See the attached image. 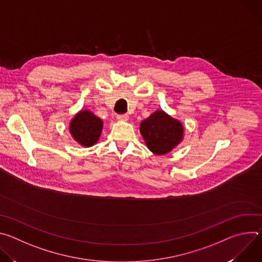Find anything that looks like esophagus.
I'll use <instances>...</instances> for the list:
<instances>
[{"label": "esophagus", "instance_id": "1", "mask_svg": "<svg viewBox=\"0 0 262 262\" xmlns=\"http://www.w3.org/2000/svg\"><path fill=\"white\" fill-rule=\"evenodd\" d=\"M117 120L120 122H126L128 120V115L127 114H123V115H118L117 116Z\"/></svg>", "mask_w": 262, "mask_h": 262}]
</instances>
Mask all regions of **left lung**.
<instances>
[{
    "instance_id": "left-lung-1",
    "label": "left lung",
    "mask_w": 262,
    "mask_h": 262,
    "mask_svg": "<svg viewBox=\"0 0 262 262\" xmlns=\"http://www.w3.org/2000/svg\"><path fill=\"white\" fill-rule=\"evenodd\" d=\"M140 133L147 148L157 156L172 151L183 140L184 127L180 120L163 110H157L140 123Z\"/></svg>"
}]
</instances>
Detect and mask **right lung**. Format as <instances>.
Instances as JSON below:
<instances>
[{
  "label": "right lung",
  "mask_w": 262,
  "mask_h": 262,
  "mask_svg": "<svg viewBox=\"0 0 262 262\" xmlns=\"http://www.w3.org/2000/svg\"><path fill=\"white\" fill-rule=\"evenodd\" d=\"M103 121L93 112L82 108L69 122V133L73 140L83 147L95 145L102 133Z\"/></svg>",
  "instance_id": "add662e5"
}]
</instances>
